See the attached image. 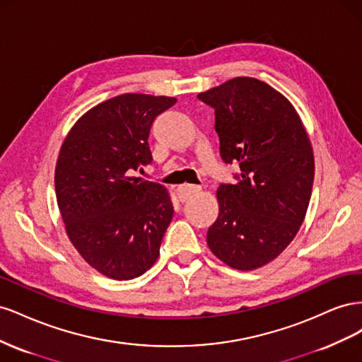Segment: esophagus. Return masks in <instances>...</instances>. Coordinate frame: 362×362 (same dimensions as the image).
<instances>
[{"label": "esophagus", "instance_id": "34e87169", "mask_svg": "<svg viewBox=\"0 0 362 362\" xmlns=\"http://www.w3.org/2000/svg\"><path fill=\"white\" fill-rule=\"evenodd\" d=\"M202 187L201 185H194V184H182L180 185V187L177 189V194L181 202H185L187 199L193 198V196H196L198 193H201Z\"/></svg>", "mask_w": 362, "mask_h": 362}]
</instances>
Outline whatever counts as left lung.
Here are the masks:
<instances>
[{
    "mask_svg": "<svg viewBox=\"0 0 362 362\" xmlns=\"http://www.w3.org/2000/svg\"><path fill=\"white\" fill-rule=\"evenodd\" d=\"M198 98L214 108L223 161L240 166L238 182L217 189L208 247L229 267L259 269L303 223L314 181L311 141L293 104L257 78L237 76Z\"/></svg>",
    "mask_w": 362,
    "mask_h": 362,
    "instance_id": "1",
    "label": "left lung"
}]
</instances>
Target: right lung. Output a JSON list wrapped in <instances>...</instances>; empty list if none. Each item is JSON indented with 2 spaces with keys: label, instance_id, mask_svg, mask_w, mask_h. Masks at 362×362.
Here are the masks:
<instances>
[{
  "label": "right lung",
  "instance_id": "1",
  "mask_svg": "<svg viewBox=\"0 0 362 362\" xmlns=\"http://www.w3.org/2000/svg\"><path fill=\"white\" fill-rule=\"evenodd\" d=\"M175 103L145 93L110 98L76 120L60 148L54 184L64 229L107 278L134 279L160 255L173 217L170 194L133 172L152 161L151 125Z\"/></svg>",
  "mask_w": 362,
  "mask_h": 362
}]
</instances>
